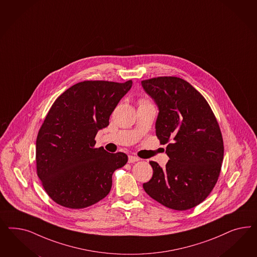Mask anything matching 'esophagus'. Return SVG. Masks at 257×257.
Here are the masks:
<instances>
[{
    "label": "esophagus",
    "instance_id": "34e87169",
    "mask_svg": "<svg viewBox=\"0 0 257 257\" xmlns=\"http://www.w3.org/2000/svg\"><path fill=\"white\" fill-rule=\"evenodd\" d=\"M140 160V158L137 157V156H129V157H128V162L129 163H135V162H138Z\"/></svg>",
    "mask_w": 257,
    "mask_h": 257
}]
</instances>
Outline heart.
Here are the masks:
<instances>
[{
    "label": "heart",
    "instance_id": "obj_1",
    "mask_svg": "<svg viewBox=\"0 0 257 257\" xmlns=\"http://www.w3.org/2000/svg\"><path fill=\"white\" fill-rule=\"evenodd\" d=\"M140 103H148V102H146L145 101H140Z\"/></svg>",
    "mask_w": 257,
    "mask_h": 257
}]
</instances>
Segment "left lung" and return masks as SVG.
Masks as SVG:
<instances>
[{
    "label": "left lung",
    "mask_w": 257,
    "mask_h": 257,
    "mask_svg": "<svg viewBox=\"0 0 257 257\" xmlns=\"http://www.w3.org/2000/svg\"><path fill=\"white\" fill-rule=\"evenodd\" d=\"M141 85L159 109L156 137L170 157L164 169L150 162L154 173L143 188L166 207L193 208L219 176L224 147L218 120L202 94L181 78H152Z\"/></svg>",
    "instance_id": "8db88e82"
}]
</instances>
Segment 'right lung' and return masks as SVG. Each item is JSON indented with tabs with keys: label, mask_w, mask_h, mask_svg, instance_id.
<instances>
[{
	"label": "right lung",
	"mask_w": 257,
	"mask_h": 257,
	"mask_svg": "<svg viewBox=\"0 0 257 257\" xmlns=\"http://www.w3.org/2000/svg\"><path fill=\"white\" fill-rule=\"evenodd\" d=\"M125 83L84 81L63 92L49 110L36 145L37 173L54 202L81 209L110 192L113 172L128 161L124 153L95 148V137L132 87Z\"/></svg>",
	"instance_id": "1"
}]
</instances>
